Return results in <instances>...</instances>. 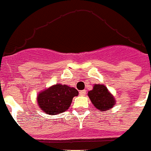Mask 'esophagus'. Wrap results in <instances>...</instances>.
Instances as JSON below:
<instances>
[{"instance_id": "34e87169", "label": "esophagus", "mask_w": 151, "mask_h": 151, "mask_svg": "<svg viewBox=\"0 0 151 151\" xmlns=\"http://www.w3.org/2000/svg\"><path fill=\"white\" fill-rule=\"evenodd\" d=\"M80 95H81V96H84V95H86V91L85 90H82L80 91Z\"/></svg>"}]
</instances>
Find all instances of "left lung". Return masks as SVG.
Segmentation results:
<instances>
[{
    "mask_svg": "<svg viewBox=\"0 0 151 151\" xmlns=\"http://www.w3.org/2000/svg\"><path fill=\"white\" fill-rule=\"evenodd\" d=\"M92 104L98 109L106 111L110 109L115 105V99L108 91L106 87L102 84H95L93 90L88 92Z\"/></svg>",
    "mask_w": 151,
    "mask_h": 151,
    "instance_id": "left-lung-1",
    "label": "left lung"
}]
</instances>
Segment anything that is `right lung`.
<instances>
[{
    "label": "right lung",
    "mask_w": 151,
    "mask_h": 151,
    "mask_svg": "<svg viewBox=\"0 0 151 151\" xmlns=\"http://www.w3.org/2000/svg\"><path fill=\"white\" fill-rule=\"evenodd\" d=\"M78 95L74 88L67 85L56 84L38 95L37 101L42 110L49 115H56L67 111L73 98Z\"/></svg>",
    "instance_id": "obj_1"
}]
</instances>
